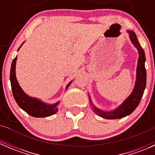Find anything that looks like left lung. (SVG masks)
<instances>
[{"label": "left lung", "instance_id": "obj_1", "mask_svg": "<svg viewBox=\"0 0 155 155\" xmlns=\"http://www.w3.org/2000/svg\"><path fill=\"white\" fill-rule=\"evenodd\" d=\"M127 33L129 34L131 42L137 48L139 53L138 64H137V79H136L135 86L132 93L119 107L111 112H106V111L97 108L92 103L91 97H89L91 109L97 115L106 119H118V118L119 119L132 113L135 110L136 108L138 107L143 97L145 85H146V70L145 68V56L144 50L140 46L135 33L133 31H127Z\"/></svg>", "mask_w": 155, "mask_h": 155}]
</instances>
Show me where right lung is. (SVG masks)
<instances>
[{
  "mask_svg": "<svg viewBox=\"0 0 155 155\" xmlns=\"http://www.w3.org/2000/svg\"><path fill=\"white\" fill-rule=\"evenodd\" d=\"M22 44L21 45V46H22ZM20 47L18 48V51L19 50ZM16 60L17 56L13 59L12 62L10 79L12 94H13L14 99L15 100L18 107L22 109L25 112H27L28 115L33 117H35V118H44V117H48L55 114L58 110L57 107L59 103H60V101H58V102L54 104H45V103L42 102L40 100L31 97L23 91L21 87L19 86V84H18V81L16 79V76H15ZM71 82H69L68 85L66 86V89L68 88L69 85L71 84Z\"/></svg>",
  "mask_w": 155,
  "mask_h": 155,
  "instance_id": "1",
  "label": "right lung"
}]
</instances>
